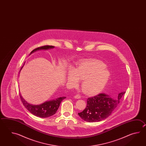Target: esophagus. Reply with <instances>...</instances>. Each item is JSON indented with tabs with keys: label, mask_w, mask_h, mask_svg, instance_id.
<instances>
[{
	"label": "esophagus",
	"mask_w": 146,
	"mask_h": 146,
	"mask_svg": "<svg viewBox=\"0 0 146 146\" xmlns=\"http://www.w3.org/2000/svg\"><path fill=\"white\" fill-rule=\"evenodd\" d=\"M74 98L75 99H80L81 96L80 95H79V94H77V95H76V96H74Z\"/></svg>",
	"instance_id": "34e87169"
}]
</instances>
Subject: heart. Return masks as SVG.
I'll use <instances>...</instances> for the list:
<instances>
[{
	"instance_id": "1",
	"label": "heart",
	"mask_w": 146,
	"mask_h": 146,
	"mask_svg": "<svg viewBox=\"0 0 146 146\" xmlns=\"http://www.w3.org/2000/svg\"><path fill=\"white\" fill-rule=\"evenodd\" d=\"M106 64L98 60L83 61L76 69L71 68L67 74V80L72 86L82 79L81 87L85 93L93 95L102 91L110 78V72Z\"/></svg>"
}]
</instances>
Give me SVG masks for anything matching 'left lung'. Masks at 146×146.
<instances>
[{"instance_id":"8db88e82","label":"left lung","mask_w":146,"mask_h":146,"mask_svg":"<svg viewBox=\"0 0 146 146\" xmlns=\"http://www.w3.org/2000/svg\"><path fill=\"white\" fill-rule=\"evenodd\" d=\"M125 91L118 94L116 98H113L104 93L89 98L87 105L82 112L78 115L84 121L92 123L102 121L109 117L117 106Z\"/></svg>"}]
</instances>
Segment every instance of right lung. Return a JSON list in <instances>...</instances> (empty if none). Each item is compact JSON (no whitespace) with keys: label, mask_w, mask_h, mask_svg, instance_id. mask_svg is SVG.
Returning <instances> with one entry per match:
<instances>
[{"label":"right lung","mask_w":146,"mask_h":146,"mask_svg":"<svg viewBox=\"0 0 146 146\" xmlns=\"http://www.w3.org/2000/svg\"><path fill=\"white\" fill-rule=\"evenodd\" d=\"M53 48H54V46H50V45H46L44 46L39 47L33 50L30 54V55L31 54L37 50H47L52 49ZM25 62L23 64V66L20 69V72H21L23 67L25 65ZM20 96L21 100L22 101L23 106H25V108L33 115H35L37 117H42V118H46L55 114L57 112V110L59 108L60 103L62 102L63 100L66 98V97L62 96V97L57 98L56 99L50 100L48 101H45V102L42 103L40 105H33L27 102L22 97L21 93H20Z\"/></svg>","instance_id":"add662e5"}]
</instances>
